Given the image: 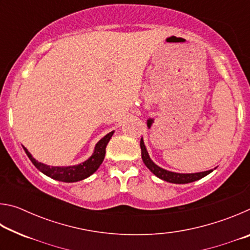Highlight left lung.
Here are the masks:
<instances>
[{"mask_svg":"<svg viewBox=\"0 0 250 250\" xmlns=\"http://www.w3.org/2000/svg\"><path fill=\"white\" fill-rule=\"evenodd\" d=\"M140 147H141V156L142 160L146 167L153 173L154 175H156L160 179H162L167 182H170V183H176V184H185V183H191V182L197 181L202 179V177L206 176L207 174L213 170L209 171H205V172H200V173H191V174H182V173H175V172H170L164 170V168L156 166V164L153 163V161L150 159L149 154H147V151L146 149L145 143H143V140L141 139L140 141Z\"/></svg>","mask_w":250,"mask_h":250,"instance_id":"1","label":"left lung"}]
</instances>
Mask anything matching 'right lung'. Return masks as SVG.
<instances>
[{"label":"right lung","mask_w":250,"mask_h":250,"mask_svg":"<svg viewBox=\"0 0 250 250\" xmlns=\"http://www.w3.org/2000/svg\"><path fill=\"white\" fill-rule=\"evenodd\" d=\"M113 134V131L109 132L107 135L101 139V140L97 143L95 147V152L89 159L84 161L83 163L79 164V166L75 167H49L43 164L41 162H37V161L33 158L31 153L27 151L26 147H24L25 153L27 154L29 160L32 161V163L36 167L37 170L43 172L45 175L52 177L54 180L61 181V182H67V183H70V182H78L82 181L86 177L90 176L92 173H95L100 164L103 163L105 154V146H107L108 142L110 141Z\"/></svg>","instance_id":"right-lung-1"}]
</instances>
